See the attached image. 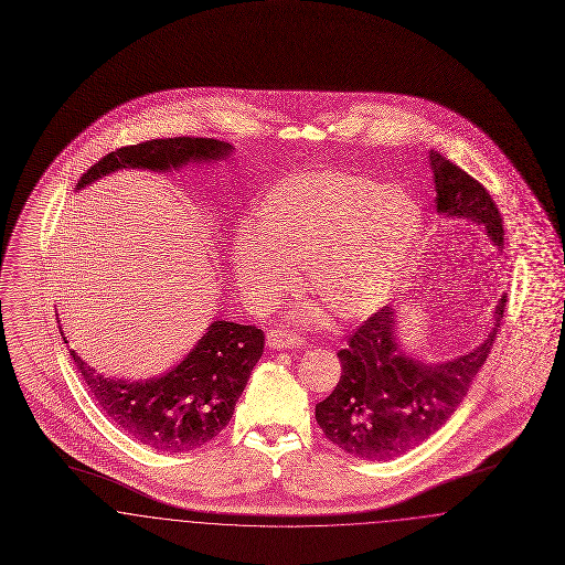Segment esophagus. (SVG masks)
I'll use <instances>...</instances> for the list:
<instances>
[{
    "instance_id": "34e87169",
    "label": "esophagus",
    "mask_w": 565,
    "mask_h": 565,
    "mask_svg": "<svg viewBox=\"0 0 565 565\" xmlns=\"http://www.w3.org/2000/svg\"><path fill=\"white\" fill-rule=\"evenodd\" d=\"M305 341L290 332V330H284V328H277V330H270L267 332V345L273 350H296L300 348Z\"/></svg>"
}]
</instances>
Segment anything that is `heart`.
<instances>
[{
    "mask_svg": "<svg viewBox=\"0 0 565 565\" xmlns=\"http://www.w3.org/2000/svg\"><path fill=\"white\" fill-rule=\"evenodd\" d=\"M422 233V210L403 189L343 171L288 178L263 196L249 235L233 247L243 292L269 305L307 288L343 320L364 318L403 286ZM309 307L307 316H318Z\"/></svg>",
    "mask_w": 565,
    "mask_h": 565,
    "instance_id": "obj_1",
    "label": "heart"
}]
</instances>
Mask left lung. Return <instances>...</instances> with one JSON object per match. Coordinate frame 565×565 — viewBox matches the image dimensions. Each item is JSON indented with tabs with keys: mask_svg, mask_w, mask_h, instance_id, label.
<instances>
[{
	"mask_svg": "<svg viewBox=\"0 0 565 565\" xmlns=\"http://www.w3.org/2000/svg\"><path fill=\"white\" fill-rule=\"evenodd\" d=\"M430 161L438 214L470 220L502 247V215L483 184L434 150ZM504 307L507 296L500 298L493 328L477 350L445 364H424L406 355L396 343L394 309L381 307L337 353L341 379L332 394L316 404L326 438L369 461L394 459L428 440L449 422L481 371L504 320Z\"/></svg>",
	"mask_w": 565,
	"mask_h": 565,
	"instance_id": "obj_1",
	"label": "left lung"
}]
</instances>
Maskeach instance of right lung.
<instances>
[{
    "instance_id": "1",
    "label": "right lung",
    "mask_w": 565,
    "mask_h": 565,
    "mask_svg": "<svg viewBox=\"0 0 565 565\" xmlns=\"http://www.w3.org/2000/svg\"><path fill=\"white\" fill-rule=\"evenodd\" d=\"M231 150V143L210 137L141 141L95 162L82 173L78 190L118 169L169 171L189 162L226 159ZM263 348L265 332L258 326L217 320L178 366L148 381L106 379L76 351L70 350V355L95 403L116 428L162 454H184L210 443L228 426Z\"/></svg>"
}]
</instances>
